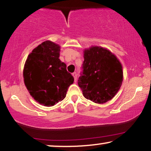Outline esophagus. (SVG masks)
<instances>
[{"label": "esophagus", "instance_id": "34e87169", "mask_svg": "<svg viewBox=\"0 0 151 151\" xmlns=\"http://www.w3.org/2000/svg\"><path fill=\"white\" fill-rule=\"evenodd\" d=\"M72 75H73V76L74 80H75V82H76V80H77V73H73V74H72Z\"/></svg>", "mask_w": 151, "mask_h": 151}]
</instances>
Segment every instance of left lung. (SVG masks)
Here are the masks:
<instances>
[{"mask_svg": "<svg viewBox=\"0 0 151 151\" xmlns=\"http://www.w3.org/2000/svg\"><path fill=\"white\" fill-rule=\"evenodd\" d=\"M83 71L78 84L87 100L97 104L111 100L123 81L122 64L104 47L93 46L84 51Z\"/></svg>", "mask_w": 151, "mask_h": 151, "instance_id": "1", "label": "left lung"}]
</instances>
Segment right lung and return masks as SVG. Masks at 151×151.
<instances>
[{
	"label": "right lung",
	"instance_id": "obj_1",
	"mask_svg": "<svg viewBox=\"0 0 151 151\" xmlns=\"http://www.w3.org/2000/svg\"><path fill=\"white\" fill-rule=\"evenodd\" d=\"M60 47L46 40L33 49L23 69L24 82L33 98L45 106L63 100L73 83L67 65L59 59Z\"/></svg>",
	"mask_w": 151,
	"mask_h": 151
}]
</instances>
